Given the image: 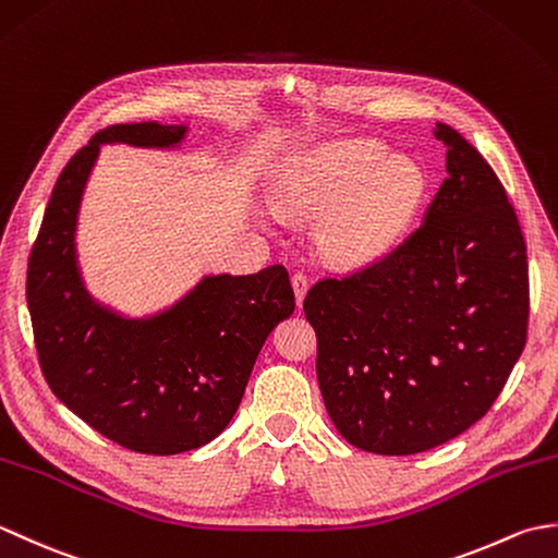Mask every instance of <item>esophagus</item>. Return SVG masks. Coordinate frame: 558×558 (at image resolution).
I'll use <instances>...</instances> for the list:
<instances>
[{
    "label": "esophagus",
    "mask_w": 558,
    "mask_h": 558,
    "mask_svg": "<svg viewBox=\"0 0 558 558\" xmlns=\"http://www.w3.org/2000/svg\"><path fill=\"white\" fill-rule=\"evenodd\" d=\"M292 290H294V298H298V304L302 306L304 294H306V290H310V278H306V272H302V270L292 272Z\"/></svg>",
    "instance_id": "obj_1"
}]
</instances>
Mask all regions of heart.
I'll return each mask as SVG.
<instances>
[{
    "label": "heart",
    "mask_w": 558,
    "mask_h": 558,
    "mask_svg": "<svg viewBox=\"0 0 558 558\" xmlns=\"http://www.w3.org/2000/svg\"><path fill=\"white\" fill-rule=\"evenodd\" d=\"M384 158L374 141H340L294 162L278 182V206L288 216L330 210L318 228V248L338 268H360L386 254L420 204L417 165Z\"/></svg>",
    "instance_id": "1"
}]
</instances>
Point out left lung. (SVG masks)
<instances>
[{
    "mask_svg": "<svg viewBox=\"0 0 558 558\" xmlns=\"http://www.w3.org/2000/svg\"><path fill=\"white\" fill-rule=\"evenodd\" d=\"M441 189L393 252L306 292L316 376L348 444L412 456L489 412L527 340V246L480 150L436 122Z\"/></svg>",
    "mask_w": 558,
    "mask_h": 558,
    "instance_id": "1",
    "label": "left lung"
}]
</instances>
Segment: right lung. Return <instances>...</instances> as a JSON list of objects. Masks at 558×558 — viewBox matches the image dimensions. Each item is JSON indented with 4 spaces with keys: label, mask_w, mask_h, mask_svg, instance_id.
I'll return each mask as SVG.
<instances>
[{
    "label": "right lung",
    "mask_w": 558,
    "mask_h": 558,
    "mask_svg": "<svg viewBox=\"0 0 558 558\" xmlns=\"http://www.w3.org/2000/svg\"><path fill=\"white\" fill-rule=\"evenodd\" d=\"M184 134L160 122L100 129L59 174L28 256L26 298L47 386L98 434L148 456L213 441L240 408L268 333L294 312L280 264L208 276L148 318H124L83 288L74 232L100 144L170 148Z\"/></svg>",
    "instance_id": "obj_1"
}]
</instances>
